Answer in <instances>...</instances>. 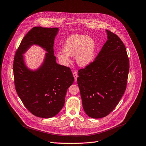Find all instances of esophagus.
Segmentation results:
<instances>
[{
  "instance_id": "34e87169",
  "label": "esophagus",
  "mask_w": 146,
  "mask_h": 146,
  "mask_svg": "<svg viewBox=\"0 0 146 146\" xmlns=\"http://www.w3.org/2000/svg\"><path fill=\"white\" fill-rule=\"evenodd\" d=\"M73 76L74 78V80L76 81L77 80V78L78 77V74L77 72H73Z\"/></svg>"
}]
</instances>
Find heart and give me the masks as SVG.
<instances>
[{
	"mask_svg": "<svg viewBox=\"0 0 146 146\" xmlns=\"http://www.w3.org/2000/svg\"><path fill=\"white\" fill-rule=\"evenodd\" d=\"M96 43L90 37L83 35H73L69 36L64 46L63 52L57 54L58 59L63 62H70V56L76 55L78 64L80 66H85L93 59Z\"/></svg>",
	"mask_w": 146,
	"mask_h": 146,
	"instance_id": "1",
	"label": "heart"
}]
</instances>
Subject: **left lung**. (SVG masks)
Returning <instances> with one entry per match:
<instances>
[{
	"label": "left lung",
	"instance_id": "1",
	"mask_svg": "<svg viewBox=\"0 0 146 146\" xmlns=\"http://www.w3.org/2000/svg\"><path fill=\"white\" fill-rule=\"evenodd\" d=\"M108 39L97 57L78 70L82 105L92 118L104 117L115 108L126 90L129 60L118 36L107 30Z\"/></svg>",
	"mask_w": 146,
	"mask_h": 146
}]
</instances>
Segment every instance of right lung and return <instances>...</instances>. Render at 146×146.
I'll use <instances>...</instances> for the list:
<instances>
[{"mask_svg":"<svg viewBox=\"0 0 146 146\" xmlns=\"http://www.w3.org/2000/svg\"><path fill=\"white\" fill-rule=\"evenodd\" d=\"M58 31V28H32L21 40L14 60L17 94L31 113L42 118L52 117L58 113L64 105L67 89L74 82L71 69L55 61L54 42ZM33 44L45 48L48 52L43 65L35 72L25 67L22 55Z\"/></svg>","mask_w":146,"mask_h":146,"instance_id":"right-lung-1","label":"right lung"}]
</instances>
